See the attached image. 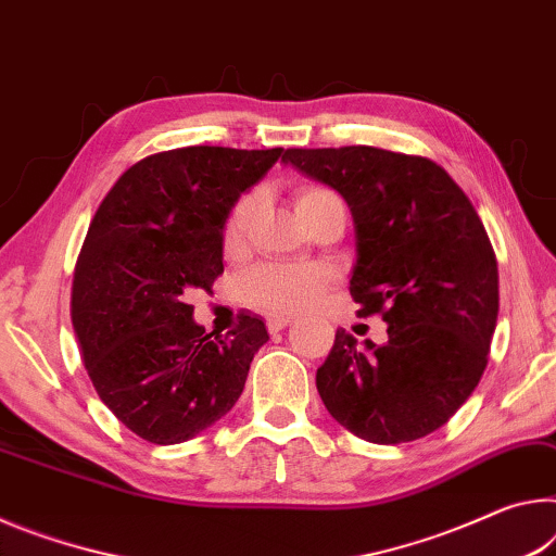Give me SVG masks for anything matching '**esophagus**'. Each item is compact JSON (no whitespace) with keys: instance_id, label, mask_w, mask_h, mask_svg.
<instances>
[{"instance_id":"1","label":"esophagus","mask_w":556,"mask_h":556,"mask_svg":"<svg viewBox=\"0 0 556 556\" xmlns=\"http://www.w3.org/2000/svg\"><path fill=\"white\" fill-rule=\"evenodd\" d=\"M290 323H293V317L273 315V317H268V320H266V327H268V332H280V330H286Z\"/></svg>"}]
</instances>
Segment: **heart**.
I'll return each instance as SVG.
<instances>
[{
	"mask_svg": "<svg viewBox=\"0 0 556 556\" xmlns=\"http://www.w3.org/2000/svg\"><path fill=\"white\" fill-rule=\"evenodd\" d=\"M332 192L320 187H307L295 199V208L311 206L323 197ZM253 216V202L245 199L233 208L229 222L224 229L226 251L241 249L249 233V224ZM327 283V270L317 266H295V263H283V266H258L245 273L241 278V295L249 305L261 307L270 313H295L303 307H311L320 298Z\"/></svg>",
	"mask_w": 556,
	"mask_h": 556,
	"instance_id": "1",
	"label": "heart"
}]
</instances>
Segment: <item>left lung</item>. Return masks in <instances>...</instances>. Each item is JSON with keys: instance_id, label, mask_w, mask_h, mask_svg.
<instances>
[{"instance_id": "8db88e82", "label": "left lung", "mask_w": 556, "mask_h": 556, "mask_svg": "<svg viewBox=\"0 0 556 556\" xmlns=\"http://www.w3.org/2000/svg\"><path fill=\"white\" fill-rule=\"evenodd\" d=\"M283 160L344 197L357 239L350 293L389 334L359 348L340 327L315 377L325 408L369 443L424 439L468 402L497 325V261L476 206L416 154L350 144Z\"/></svg>"}]
</instances>
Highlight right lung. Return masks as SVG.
Wrapping results in <instances>:
<instances>
[{"label": "right lung", "mask_w": 556, "mask_h": 556, "mask_svg": "<svg viewBox=\"0 0 556 556\" xmlns=\"http://www.w3.org/2000/svg\"><path fill=\"white\" fill-rule=\"evenodd\" d=\"M280 154L208 144L150 154L90 222L73 273V330L100 402L144 441H189L229 414L268 342L249 313L212 338L187 298L224 273L226 218Z\"/></svg>", "instance_id": "add662e5"}]
</instances>
